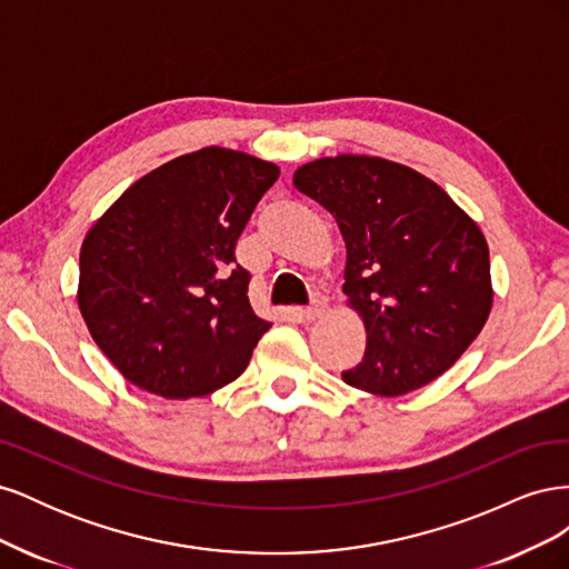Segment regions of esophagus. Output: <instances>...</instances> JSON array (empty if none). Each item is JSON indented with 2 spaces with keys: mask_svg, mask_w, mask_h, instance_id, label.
I'll return each mask as SVG.
<instances>
[{
  "mask_svg": "<svg viewBox=\"0 0 569 569\" xmlns=\"http://www.w3.org/2000/svg\"><path fill=\"white\" fill-rule=\"evenodd\" d=\"M325 308H327L325 297L313 295V297H311V303H308V306L303 308V311H301V320H303V322H313L316 318H320V316L325 313Z\"/></svg>",
  "mask_w": 569,
  "mask_h": 569,
  "instance_id": "34e87169",
  "label": "esophagus"
}]
</instances>
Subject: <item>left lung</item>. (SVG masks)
Returning a JSON list of instances; mask_svg holds the SVG:
<instances>
[{"label":"left lung","instance_id":"1","mask_svg":"<svg viewBox=\"0 0 569 569\" xmlns=\"http://www.w3.org/2000/svg\"><path fill=\"white\" fill-rule=\"evenodd\" d=\"M347 244L343 295L366 322V353L341 380L401 396L449 370L485 327L489 247L443 189L377 157L318 159L295 173Z\"/></svg>","mask_w":569,"mask_h":569}]
</instances>
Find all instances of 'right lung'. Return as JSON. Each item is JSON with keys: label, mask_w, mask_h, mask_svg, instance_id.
I'll list each match as a JSON object with an SVG mask.
<instances>
[{"label": "right lung", "mask_w": 569, "mask_h": 569, "mask_svg": "<svg viewBox=\"0 0 569 569\" xmlns=\"http://www.w3.org/2000/svg\"><path fill=\"white\" fill-rule=\"evenodd\" d=\"M274 163L206 147L128 187L80 249L78 306L128 382L163 399L237 380L270 322L249 303L234 247Z\"/></svg>", "instance_id": "obj_1"}]
</instances>
